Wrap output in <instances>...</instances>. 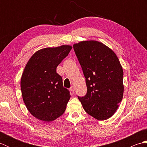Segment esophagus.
I'll return each mask as SVG.
<instances>
[{"label": "esophagus", "instance_id": "esophagus-1", "mask_svg": "<svg viewBox=\"0 0 147 147\" xmlns=\"http://www.w3.org/2000/svg\"><path fill=\"white\" fill-rule=\"evenodd\" d=\"M69 90H70V91L72 92V93H74V87L73 86H72L71 87V88H69Z\"/></svg>", "mask_w": 147, "mask_h": 147}]
</instances>
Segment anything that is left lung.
Wrapping results in <instances>:
<instances>
[{
    "label": "left lung",
    "mask_w": 147,
    "mask_h": 147,
    "mask_svg": "<svg viewBox=\"0 0 147 147\" xmlns=\"http://www.w3.org/2000/svg\"><path fill=\"white\" fill-rule=\"evenodd\" d=\"M73 48L86 78L87 93L78 99L87 114L108 119L123 97V70L116 54L102 42L86 40Z\"/></svg>",
    "instance_id": "left-lung-1"
}]
</instances>
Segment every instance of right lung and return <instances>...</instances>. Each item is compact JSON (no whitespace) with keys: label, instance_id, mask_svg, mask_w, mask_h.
<instances>
[{"label":"right lung","instance_id":"add662e5","mask_svg":"<svg viewBox=\"0 0 147 147\" xmlns=\"http://www.w3.org/2000/svg\"><path fill=\"white\" fill-rule=\"evenodd\" d=\"M72 46L64 45L36 51L27 62L21 78L23 101L34 117L51 122L63 114L70 99L56 69Z\"/></svg>","mask_w":147,"mask_h":147}]
</instances>
